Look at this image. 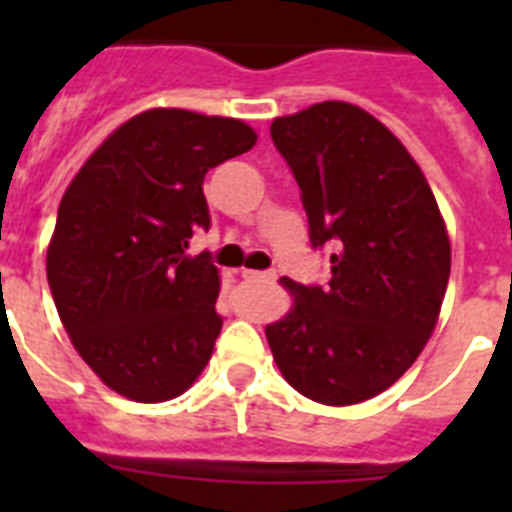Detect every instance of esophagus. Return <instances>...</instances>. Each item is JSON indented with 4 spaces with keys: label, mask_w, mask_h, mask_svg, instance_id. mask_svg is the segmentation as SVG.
<instances>
[{
    "label": "esophagus",
    "mask_w": 512,
    "mask_h": 512,
    "mask_svg": "<svg viewBox=\"0 0 512 512\" xmlns=\"http://www.w3.org/2000/svg\"><path fill=\"white\" fill-rule=\"evenodd\" d=\"M241 276L249 281H273L276 279V273L273 271H241Z\"/></svg>",
    "instance_id": "34e87169"
}]
</instances>
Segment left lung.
Listing matches in <instances>:
<instances>
[{
	"label": "left lung",
	"instance_id": "obj_1",
	"mask_svg": "<svg viewBox=\"0 0 512 512\" xmlns=\"http://www.w3.org/2000/svg\"><path fill=\"white\" fill-rule=\"evenodd\" d=\"M271 138L332 276L281 279L295 305L265 337L297 393L358 404L390 388L436 327L452 268L444 220L417 162L364 108L316 103L273 119Z\"/></svg>",
	"mask_w": 512,
	"mask_h": 512
}]
</instances>
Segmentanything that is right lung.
<instances>
[{"mask_svg": "<svg viewBox=\"0 0 512 512\" xmlns=\"http://www.w3.org/2000/svg\"><path fill=\"white\" fill-rule=\"evenodd\" d=\"M239 119L154 108L124 122L63 193L47 281L79 356L108 388L170 401L207 366L223 319L209 252L204 175L255 146Z\"/></svg>", "mask_w": 512, "mask_h": 512, "instance_id": "1", "label": "right lung"}]
</instances>
